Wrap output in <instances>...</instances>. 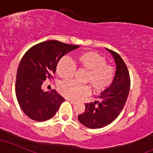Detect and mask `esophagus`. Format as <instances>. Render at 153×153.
Segmentation results:
<instances>
[{"label": "esophagus", "instance_id": "34e87169", "mask_svg": "<svg viewBox=\"0 0 153 153\" xmlns=\"http://www.w3.org/2000/svg\"><path fill=\"white\" fill-rule=\"evenodd\" d=\"M66 100H68V102H70L71 103H72V104H74V103H76V101L73 100H71V99H66Z\"/></svg>", "mask_w": 153, "mask_h": 153}]
</instances>
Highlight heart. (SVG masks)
<instances>
[{"label":"heart","instance_id":"obj_1","mask_svg":"<svg viewBox=\"0 0 153 153\" xmlns=\"http://www.w3.org/2000/svg\"><path fill=\"white\" fill-rule=\"evenodd\" d=\"M75 64L79 69L86 71L84 82L90 85L96 92H101L112 83L114 69L112 65L106 63L103 56L93 51H87L79 54ZM56 71L61 79H70L74 73V67L68 57H62L58 61ZM59 92L68 99H78L88 95L89 88L85 85H79L73 81H64L58 87Z\"/></svg>","mask_w":153,"mask_h":153}]
</instances>
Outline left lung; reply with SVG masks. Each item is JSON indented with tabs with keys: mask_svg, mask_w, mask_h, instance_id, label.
I'll use <instances>...</instances> for the list:
<instances>
[{
	"mask_svg": "<svg viewBox=\"0 0 153 153\" xmlns=\"http://www.w3.org/2000/svg\"><path fill=\"white\" fill-rule=\"evenodd\" d=\"M116 64L115 76L110 86L97 96L99 100L85 103V112L78 116L82 124L88 128H101L112 123L124 108L130 90V75L123 59L117 53L106 48Z\"/></svg>",
	"mask_w": 153,
	"mask_h": 153,
	"instance_id": "8db88e82",
	"label": "left lung"
}]
</instances>
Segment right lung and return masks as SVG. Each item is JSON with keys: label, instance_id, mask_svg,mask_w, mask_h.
I'll use <instances>...</instances> for the list:
<instances>
[{"label": "right lung", "instance_id": "obj_1", "mask_svg": "<svg viewBox=\"0 0 153 153\" xmlns=\"http://www.w3.org/2000/svg\"><path fill=\"white\" fill-rule=\"evenodd\" d=\"M79 47L49 40L33 46L24 54L17 70L15 94L21 109L30 119H51L65 100L56 90L43 91L42 85L47 79H52L60 59Z\"/></svg>", "mask_w": 153, "mask_h": 153}]
</instances>
